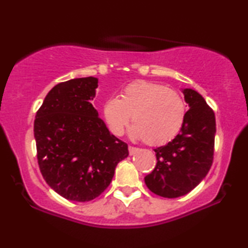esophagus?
<instances>
[{
    "label": "esophagus",
    "mask_w": 248,
    "mask_h": 248,
    "mask_svg": "<svg viewBox=\"0 0 248 248\" xmlns=\"http://www.w3.org/2000/svg\"><path fill=\"white\" fill-rule=\"evenodd\" d=\"M138 151H139V149H138V148H135V147H131V145H130V147H128V152H130V155H135V154H137Z\"/></svg>",
    "instance_id": "obj_1"
}]
</instances>
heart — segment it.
Listing matches in <instances>:
<instances>
[{
	"mask_svg": "<svg viewBox=\"0 0 248 248\" xmlns=\"http://www.w3.org/2000/svg\"><path fill=\"white\" fill-rule=\"evenodd\" d=\"M103 115L114 135H123L133 116L132 137L145 140L150 145H162L181 133L187 106L178 91L157 82L138 80L122 90L121 98H107Z\"/></svg>",
	"mask_w": 248,
	"mask_h": 248,
	"instance_id": "b5f03b06",
	"label": "heart"
}]
</instances>
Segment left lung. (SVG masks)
Segmentation results:
<instances>
[{
  "label": "left lung",
  "mask_w": 248,
  "mask_h": 248,
  "mask_svg": "<svg viewBox=\"0 0 248 248\" xmlns=\"http://www.w3.org/2000/svg\"><path fill=\"white\" fill-rule=\"evenodd\" d=\"M189 109L181 133L155 149L157 165L144 177L152 193L175 199L187 194L208 174L213 161L216 117L212 108L193 89H183Z\"/></svg>",
  "instance_id": "8db88e82"
}]
</instances>
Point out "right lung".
Wrapping results in <instances>:
<instances>
[{
  "label": "right lung",
  "mask_w": 248,
  "mask_h": 248,
  "mask_svg": "<svg viewBox=\"0 0 248 248\" xmlns=\"http://www.w3.org/2000/svg\"><path fill=\"white\" fill-rule=\"evenodd\" d=\"M98 79L79 78L47 93L33 123L37 159L47 184L66 200L99 196L128 155L127 144L108 130L91 104Z\"/></svg>",
  "instance_id": "right-lung-1"
}]
</instances>
